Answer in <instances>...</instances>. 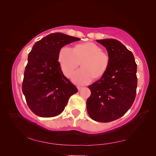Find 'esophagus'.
<instances>
[{"label": "esophagus", "instance_id": "34e87169", "mask_svg": "<svg viewBox=\"0 0 156 156\" xmlns=\"http://www.w3.org/2000/svg\"><path fill=\"white\" fill-rule=\"evenodd\" d=\"M83 88V87H77V89L79 90L80 91V90H81Z\"/></svg>", "mask_w": 156, "mask_h": 156}]
</instances>
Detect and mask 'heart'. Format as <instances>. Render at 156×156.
I'll use <instances>...</instances> for the list:
<instances>
[{
    "label": "heart",
    "mask_w": 156,
    "mask_h": 156,
    "mask_svg": "<svg viewBox=\"0 0 156 156\" xmlns=\"http://www.w3.org/2000/svg\"><path fill=\"white\" fill-rule=\"evenodd\" d=\"M58 60L65 76L69 77L81 62V68L74 72L72 81L84 84L93 79H98L104 75L110 66L111 58L107 52L94 42H85L75 45L72 49L64 46L58 53Z\"/></svg>",
    "instance_id": "heart-1"
}]
</instances>
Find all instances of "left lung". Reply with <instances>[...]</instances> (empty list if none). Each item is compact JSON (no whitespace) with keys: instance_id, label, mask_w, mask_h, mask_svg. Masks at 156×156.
Returning <instances> with one entry per match:
<instances>
[{"instance_id":"left-lung-1","label":"left lung","mask_w":156,"mask_h":156,"mask_svg":"<svg viewBox=\"0 0 156 156\" xmlns=\"http://www.w3.org/2000/svg\"><path fill=\"white\" fill-rule=\"evenodd\" d=\"M107 49L110 66L106 73L88 87L91 95L87 101L90 117L109 122L124 116L135 101L137 77L133 53L115 39L96 40Z\"/></svg>"}]
</instances>
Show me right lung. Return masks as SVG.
Wrapping results in <instances>:
<instances>
[{
    "instance_id": "1",
    "label": "right lung",
    "mask_w": 156,
    "mask_h": 156,
    "mask_svg": "<svg viewBox=\"0 0 156 156\" xmlns=\"http://www.w3.org/2000/svg\"><path fill=\"white\" fill-rule=\"evenodd\" d=\"M80 40L63 33H52L36 41L28 56L22 91L36 115L50 118L60 115L69 98L78 90L66 77L58 60L64 45Z\"/></svg>"
}]
</instances>
